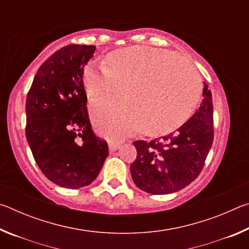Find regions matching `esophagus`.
I'll list each match as a JSON object with an SVG mask.
<instances>
[{
    "label": "esophagus",
    "mask_w": 249,
    "mask_h": 249,
    "mask_svg": "<svg viewBox=\"0 0 249 249\" xmlns=\"http://www.w3.org/2000/svg\"><path fill=\"white\" fill-rule=\"evenodd\" d=\"M121 145L122 144L120 142H108V149L112 153V151H115L116 149H119Z\"/></svg>",
    "instance_id": "34e87169"
}]
</instances>
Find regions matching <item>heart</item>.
I'll use <instances>...</instances> for the list:
<instances>
[{
	"label": "heart",
	"mask_w": 249,
	"mask_h": 249,
	"mask_svg": "<svg viewBox=\"0 0 249 249\" xmlns=\"http://www.w3.org/2000/svg\"><path fill=\"white\" fill-rule=\"evenodd\" d=\"M83 87L92 102L115 99L124 103L92 105L91 117L101 136L122 138L141 128L160 137L175 132L192 115L201 81L183 58L165 49L130 46L109 53L104 69L88 66Z\"/></svg>",
	"instance_id": "obj_1"
}]
</instances>
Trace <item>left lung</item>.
Instances as JSON below:
<instances>
[{"label":"left lung","instance_id":"obj_1","mask_svg":"<svg viewBox=\"0 0 249 249\" xmlns=\"http://www.w3.org/2000/svg\"><path fill=\"white\" fill-rule=\"evenodd\" d=\"M213 137L212 93L204 82L199 109L181 127L149 142H134L137 157L129 169L135 184L151 195H169L187 187L203 169Z\"/></svg>","mask_w":249,"mask_h":249}]
</instances>
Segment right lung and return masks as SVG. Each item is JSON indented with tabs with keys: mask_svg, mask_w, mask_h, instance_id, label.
<instances>
[{
	"mask_svg": "<svg viewBox=\"0 0 249 249\" xmlns=\"http://www.w3.org/2000/svg\"><path fill=\"white\" fill-rule=\"evenodd\" d=\"M94 46L57 50L33 80L26 98V138L41 172L59 187L79 189L96 179L107 142L91 128L83 70Z\"/></svg>",
	"mask_w": 249,
	"mask_h": 249,
	"instance_id": "1",
	"label": "right lung"
}]
</instances>
